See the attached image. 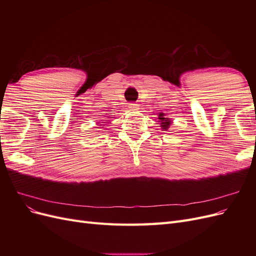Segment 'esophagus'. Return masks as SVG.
<instances>
[{"instance_id":"obj_1","label":"esophagus","mask_w":256,"mask_h":256,"mask_svg":"<svg viewBox=\"0 0 256 256\" xmlns=\"http://www.w3.org/2000/svg\"><path fill=\"white\" fill-rule=\"evenodd\" d=\"M128 108H129V110H131V111H138V106L136 104H129Z\"/></svg>"}]
</instances>
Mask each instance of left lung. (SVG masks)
Wrapping results in <instances>:
<instances>
[{
	"label": "left lung",
	"mask_w": 256,
	"mask_h": 256,
	"mask_svg": "<svg viewBox=\"0 0 256 256\" xmlns=\"http://www.w3.org/2000/svg\"><path fill=\"white\" fill-rule=\"evenodd\" d=\"M158 120L160 122V127L162 129V131H166L170 128V126H171L172 124V120H170L168 118H166L164 113H159L158 114Z\"/></svg>",
	"instance_id": "8db88e82"
}]
</instances>
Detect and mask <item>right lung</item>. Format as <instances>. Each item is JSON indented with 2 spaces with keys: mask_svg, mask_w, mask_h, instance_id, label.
Returning <instances> with one entry per match:
<instances>
[{
  "mask_svg": "<svg viewBox=\"0 0 256 256\" xmlns=\"http://www.w3.org/2000/svg\"><path fill=\"white\" fill-rule=\"evenodd\" d=\"M99 126H102V125H99ZM104 127V126H102Z\"/></svg>",
  "mask_w": 256,
  "mask_h": 256,
  "instance_id": "1",
  "label": "right lung"
}]
</instances>
